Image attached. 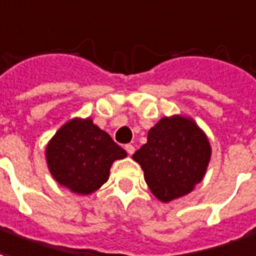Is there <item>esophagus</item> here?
<instances>
[{
    "mask_svg": "<svg viewBox=\"0 0 256 256\" xmlns=\"http://www.w3.org/2000/svg\"><path fill=\"white\" fill-rule=\"evenodd\" d=\"M124 149H126V152H128V154H130V156H132V154H133V153H134V150H136L132 144H128V145L124 146Z\"/></svg>",
    "mask_w": 256,
    "mask_h": 256,
    "instance_id": "esophagus-1",
    "label": "esophagus"
}]
</instances>
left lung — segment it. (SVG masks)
Here are the masks:
<instances>
[{"label":"left lung","mask_w":256,"mask_h":256,"mask_svg":"<svg viewBox=\"0 0 256 256\" xmlns=\"http://www.w3.org/2000/svg\"><path fill=\"white\" fill-rule=\"evenodd\" d=\"M212 148L191 118H162L148 133V142L133 154L153 196L170 202L187 196L206 174Z\"/></svg>","instance_id":"obj_1"}]
</instances>
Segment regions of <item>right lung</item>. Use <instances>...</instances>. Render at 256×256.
<instances>
[{
    "instance_id": "obj_1",
    "label": "right lung",
    "mask_w": 256,
    "mask_h": 256,
    "mask_svg": "<svg viewBox=\"0 0 256 256\" xmlns=\"http://www.w3.org/2000/svg\"><path fill=\"white\" fill-rule=\"evenodd\" d=\"M128 156L90 118L66 122L46 148L47 166L60 186L88 196L108 180L115 160Z\"/></svg>"
}]
</instances>
